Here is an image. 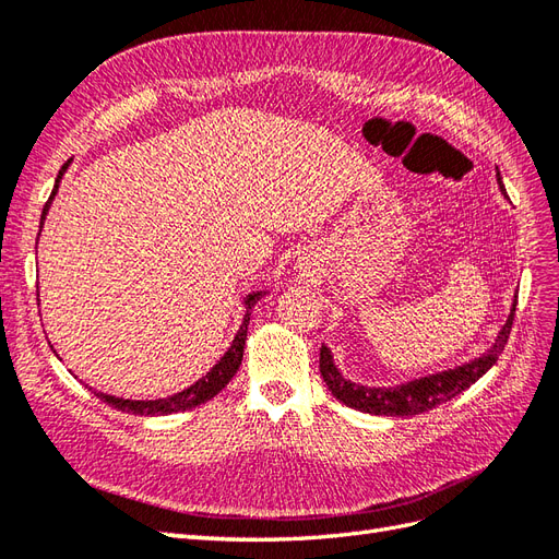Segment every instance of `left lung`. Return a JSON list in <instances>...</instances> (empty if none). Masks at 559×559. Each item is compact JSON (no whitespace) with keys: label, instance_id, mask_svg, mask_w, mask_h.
I'll return each mask as SVG.
<instances>
[{"label":"left lung","instance_id":"left-lung-1","mask_svg":"<svg viewBox=\"0 0 559 559\" xmlns=\"http://www.w3.org/2000/svg\"><path fill=\"white\" fill-rule=\"evenodd\" d=\"M497 182H499V189L506 194L499 168H497ZM515 305H518V295L513 299V307H510L508 321L499 330V337L493 340V344L485 350V354L480 358H473V360L464 362V365H456V368L442 370L436 374H426L419 379H409V381H405V384H397V386H362V384H356V381L346 379L340 372L337 365H334L332 350L323 344L321 374L325 379L328 389L332 391V395L337 397L340 403H344L346 407H354V409L368 412V414H381V417H412V414L428 412L442 403L452 401L454 395L466 391L485 372L491 370V365L499 360L501 350L508 342L510 328H513Z\"/></svg>","mask_w":559,"mask_h":559}]
</instances>
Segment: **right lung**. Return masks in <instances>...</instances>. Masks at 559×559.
<instances>
[{
	"instance_id": "add662e5",
	"label": "right lung",
	"mask_w": 559,
	"mask_h": 559,
	"mask_svg": "<svg viewBox=\"0 0 559 559\" xmlns=\"http://www.w3.org/2000/svg\"><path fill=\"white\" fill-rule=\"evenodd\" d=\"M72 164V158L68 164H62V168H60V173H58V178H56V185H53V191H51V197H49V201H46V205H44V211H41V222H39V231H41V227H44V219H46V215H49V209H51V201L56 199V194H58V187H60V180H62V175H66V170H68V166ZM39 238V236H37ZM262 290H258V293H250L246 299H243V305H246V316H243V323H241V328H238V332H236V337H234V342H231V346L227 348V354L222 356L213 368H211V372H205L199 381H194V384L191 386H187L185 391H180V393H173V395H168V397H156V401H126V397H117V395H109V393H103V391H93V395H98L103 403H107V405H111L115 409H121V412H129V414H140V417H158V414H173V412H185V409H191V407H197V405H203V403H209L211 397H215L222 389H225L229 381H231V377L236 374V370L241 368V360H243V346H246V337H248V323H250V311L254 309V305H258V301L262 299ZM39 299V297H37Z\"/></svg>"
}]
</instances>
